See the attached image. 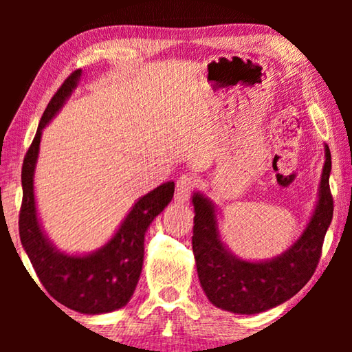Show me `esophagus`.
Instances as JSON below:
<instances>
[{
    "label": "esophagus",
    "instance_id": "1",
    "mask_svg": "<svg viewBox=\"0 0 352 352\" xmlns=\"http://www.w3.org/2000/svg\"><path fill=\"white\" fill-rule=\"evenodd\" d=\"M195 184L197 183H195L194 177L190 175H182L178 178L177 186H175V200L178 204H186L190 197V194H192Z\"/></svg>",
    "mask_w": 352,
    "mask_h": 352
}]
</instances>
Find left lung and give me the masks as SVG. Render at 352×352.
<instances>
[{
	"label": "left lung",
	"instance_id": "8db88e82",
	"mask_svg": "<svg viewBox=\"0 0 352 352\" xmlns=\"http://www.w3.org/2000/svg\"><path fill=\"white\" fill-rule=\"evenodd\" d=\"M324 151L326 162L312 217L300 239L275 259H237L220 241L214 205L200 192L192 195V252L200 284L214 306L242 315L269 311L298 294L312 278L333 212L329 188L331 152L327 146Z\"/></svg>",
	"mask_w": 352,
	"mask_h": 352
}]
</instances>
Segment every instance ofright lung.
Returning a JSON list of instances; mask_svg holds the SVG:
<instances>
[{
    "label": "right lung",
    "mask_w": 352,
    "mask_h": 352,
    "mask_svg": "<svg viewBox=\"0 0 352 352\" xmlns=\"http://www.w3.org/2000/svg\"><path fill=\"white\" fill-rule=\"evenodd\" d=\"M80 74L82 69L71 73L52 96L40 119L32 144L25 155L19 226L23 247L47 294L68 309L94 315L121 309L132 298L142 270L144 234L152 220L174 197L175 183H163L141 197L124 219L116 234L91 254H65L46 239L38 223L34 197V170L41 130L62 109L79 82Z\"/></svg>",
    "instance_id": "add662e5"
}]
</instances>
